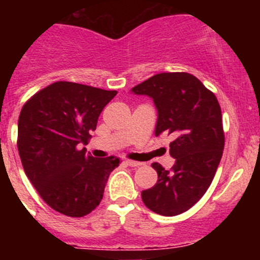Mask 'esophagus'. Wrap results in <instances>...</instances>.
<instances>
[{
  "label": "esophagus",
  "mask_w": 260,
  "mask_h": 260,
  "mask_svg": "<svg viewBox=\"0 0 260 260\" xmlns=\"http://www.w3.org/2000/svg\"><path fill=\"white\" fill-rule=\"evenodd\" d=\"M125 164L131 167H138V166H142V162H137V161H131V159H125Z\"/></svg>",
  "instance_id": "esophagus-1"
}]
</instances>
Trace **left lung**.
<instances>
[{"label": "left lung", "mask_w": 260, "mask_h": 260, "mask_svg": "<svg viewBox=\"0 0 260 260\" xmlns=\"http://www.w3.org/2000/svg\"><path fill=\"white\" fill-rule=\"evenodd\" d=\"M147 95L157 109L154 135H172L170 154L176 159L171 171L154 162L158 180L142 191L149 210L175 216L192 208L211 185L224 149L219 102L214 93L188 73H161L131 89Z\"/></svg>", "instance_id": "obj_1"}]
</instances>
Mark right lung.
Masks as SVG:
<instances>
[{
	"mask_svg": "<svg viewBox=\"0 0 260 260\" xmlns=\"http://www.w3.org/2000/svg\"><path fill=\"white\" fill-rule=\"evenodd\" d=\"M115 90L56 81L26 102L18 117L17 148L26 176L44 201L67 216L81 217L101 204L117 157L94 158L86 143Z\"/></svg>",
	"mask_w": 260,
	"mask_h": 260,
	"instance_id": "obj_1",
	"label": "right lung"
}]
</instances>
